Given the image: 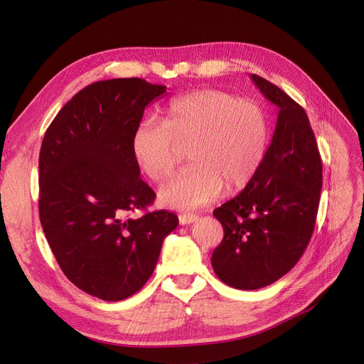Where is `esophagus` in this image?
Masks as SVG:
<instances>
[{
    "label": "esophagus",
    "instance_id": "1",
    "mask_svg": "<svg viewBox=\"0 0 364 364\" xmlns=\"http://www.w3.org/2000/svg\"><path fill=\"white\" fill-rule=\"evenodd\" d=\"M197 220H198V215H196V214H181V215H179V223H181L182 225L191 224V223H194V221H197Z\"/></svg>",
    "mask_w": 364,
    "mask_h": 364
}]
</instances>
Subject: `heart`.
<instances>
[{
  "mask_svg": "<svg viewBox=\"0 0 364 364\" xmlns=\"http://www.w3.org/2000/svg\"><path fill=\"white\" fill-rule=\"evenodd\" d=\"M268 120L263 108L221 90H197L173 97L164 120H141L132 134L135 161L161 182L190 146V167L159 190L162 205L194 209L218 198L224 188L236 191L255 178L265 155Z\"/></svg>",
  "mask_w": 364,
  "mask_h": 364,
  "instance_id": "heart-1",
  "label": "heart"
}]
</instances>
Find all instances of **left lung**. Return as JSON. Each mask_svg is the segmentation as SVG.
<instances>
[{"instance_id":"8db88e82","label":"left lung","mask_w":364,"mask_h":364,"mask_svg":"<svg viewBox=\"0 0 364 364\" xmlns=\"http://www.w3.org/2000/svg\"><path fill=\"white\" fill-rule=\"evenodd\" d=\"M279 107L271 144L255 178L214 210L224 237L212 253L218 279L253 291L277 282L303 256L315 229L322 162L306 111L277 85L252 75Z\"/></svg>"}]
</instances>
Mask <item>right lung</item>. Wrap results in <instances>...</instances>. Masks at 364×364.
I'll use <instances>...</instances> for the list:
<instances>
[{"label": "right lung", "instance_id": "right-lung-1", "mask_svg": "<svg viewBox=\"0 0 364 364\" xmlns=\"http://www.w3.org/2000/svg\"><path fill=\"white\" fill-rule=\"evenodd\" d=\"M167 87L141 78L97 81L75 95L45 132L39 156V214L49 247L81 291L120 301L152 275L178 217L155 210L140 179L132 134Z\"/></svg>", "mask_w": 364, "mask_h": 364}]
</instances>
